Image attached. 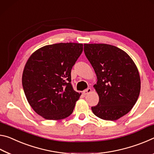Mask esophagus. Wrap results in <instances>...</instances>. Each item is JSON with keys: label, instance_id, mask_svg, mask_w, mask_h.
I'll return each mask as SVG.
<instances>
[{"label": "esophagus", "instance_id": "1", "mask_svg": "<svg viewBox=\"0 0 154 154\" xmlns=\"http://www.w3.org/2000/svg\"><path fill=\"white\" fill-rule=\"evenodd\" d=\"M91 92V88H87V89H85V91H83V94H84L85 95H88L89 94H90V93Z\"/></svg>", "mask_w": 154, "mask_h": 154}]
</instances>
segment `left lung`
Instances as JSON below:
<instances>
[{
	"instance_id": "1",
	"label": "left lung",
	"mask_w": 154,
	"mask_h": 154,
	"mask_svg": "<svg viewBox=\"0 0 154 154\" xmlns=\"http://www.w3.org/2000/svg\"><path fill=\"white\" fill-rule=\"evenodd\" d=\"M84 51L97 80L94 87L99 102L92 111L102 119L117 120L130 111L139 96L137 65L126 52L112 45L85 44Z\"/></svg>"
}]
</instances>
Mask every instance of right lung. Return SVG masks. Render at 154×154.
<instances>
[{"mask_svg": "<svg viewBox=\"0 0 154 154\" xmlns=\"http://www.w3.org/2000/svg\"><path fill=\"white\" fill-rule=\"evenodd\" d=\"M83 50L78 43H59L37 50L28 59L22 86L28 102L39 115L60 120L72 114L81 94L71 84V70Z\"/></svg>", "mask_w": 154, "mask_h": 154, "instance_id": "1", "label": "right lung"}]
</instances>
